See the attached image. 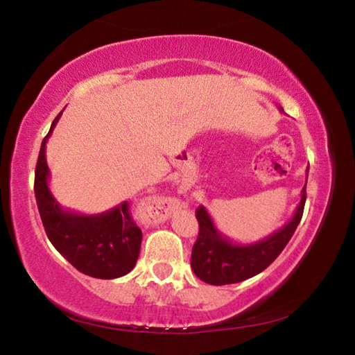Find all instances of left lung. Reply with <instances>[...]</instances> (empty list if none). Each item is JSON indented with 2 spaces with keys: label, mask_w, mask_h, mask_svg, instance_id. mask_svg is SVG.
Segmentation results:
<instances>
[{
  "label": "left lung",
  "mask_w": 355,
  "mask_h": 355,
  "mask_svg": "<svg viewBox=\"0 0 355 355\" xmlns=\"http://www.w3.org/2000/svg\"><path fill=\"white\" fill-rule=\"evenodd\" d=\"M279 110L284 112L282 107ZM307 178L309 175L305 177L300 202L293 218L271 235L250 244L233 243L216 227L205 207L197 208L196 218L199 220V236L191 254V268L197 277L209 285H230L264 271L285 249L299 225L307 199Z\"/></svg>",
  "instance_id": "1"
}]
</instances>
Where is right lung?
<instances>
[{
    "mask_svg": "<svg viewBox=\"0 0 355 355\" xmlns=\"http://www.w3.org/2000/svg\"><path fill=\"white\" fill-rule=\"evenodd\" d=\"M42 141L35 166L34 192L46 236L56 250L78 271L95 279H117L135 268L139 257L142 232L128 211V202L100 214H81L64 209L51 194L48 180L46 142L59 117Z\"/></svg>",
    "mask_w": 355,
    "mask_h": 355,
    "instance_id": "1",
    "label": "right lung"
}]
</instances>
